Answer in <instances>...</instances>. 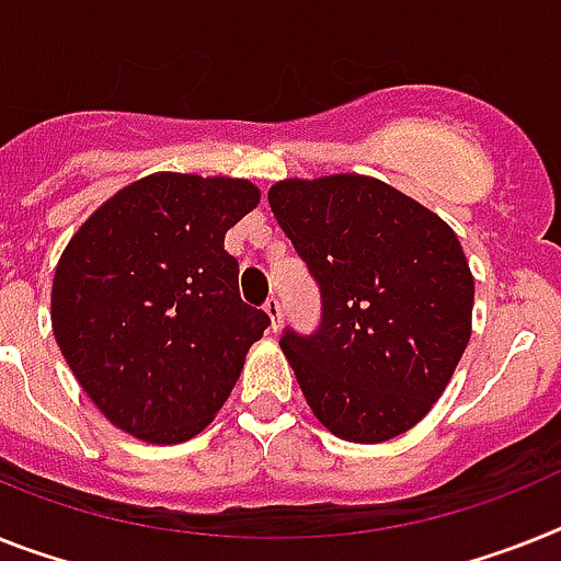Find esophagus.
I'll use <instances>...</instances> for the list:
<instances>
[{
  "label": "esophagus",
  "mask_w": 561,
  "mask_h": 561,
  "mask_svg": "<svg viewBox=\"0 0 561 561\" xmlns=\"http://www.w3.org/2000/svg\"><path fill=\"white\" fill-rule=\"evenodd\" d=\"M265 313L271 317V331H279V328H282V305H279V299H276V296H271V299L265 302Z\"/></svg>",
  "instance_id": "1"
}]
</instances>
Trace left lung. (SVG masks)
<instances>
[{
	"label": "left lung",
	"mask_w": 561,
	"mask_h": 561,
	"mask_svg": "<svg viewBox=\"0 0 561 561\" xmlns=\"http://www.w3.org/2000/svg\"><path fill=\"white\" fill-rule=\"evenodd\" d=\"M267 202L322 296L317 331L279 339L313 416L359 445L411 431L470 342L473 276L456 233L359 173L285 179Z\"/></svg>",
	"instance_id": "1"
}]
</instances>
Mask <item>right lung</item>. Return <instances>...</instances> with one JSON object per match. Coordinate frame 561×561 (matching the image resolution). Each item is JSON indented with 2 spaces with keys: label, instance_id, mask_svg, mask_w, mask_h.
<instances>
[{
  "label": "right lung",
  "instance_id": "add662e5",
  "mask_svg": "<svg viewBox=\"0 0 561 561\" xmlns=\"http://www.w3.org/2000/svg\"><path fill=\"white\" fill-rule=\"evenodd\" d=\"M259 205L248 179L150 173L73 233L54 273L56 345L119 431L193 439L271 324L242 302L225 233Z\"/></svg>",
  "mask_w": 561,
  "mask_h": 561
}]
</instances>
